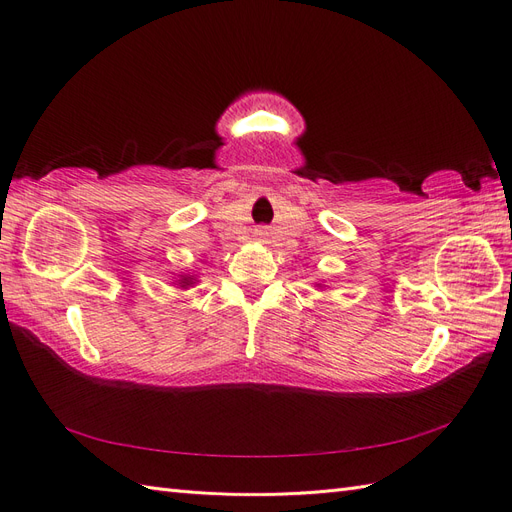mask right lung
I'll return each mask as SVG.
<instances>
[{"label": "right lung", "mask_w": 512, "mask_h": 512, "mask_svg": "<svg viewBox=\"0 0 512 512\" xmlns=\"http://www.w3.org/2000/svg\"><path fill=\"white\" fill-rule=\"evenodd\" d=\"M179 284H181V288H188V286H192V284H194V275H181Z\"/></svg>", "instance_id": "obj_1"}]
</instances>
